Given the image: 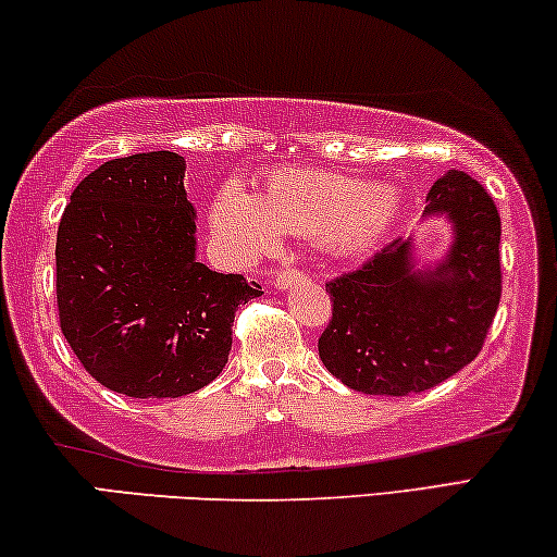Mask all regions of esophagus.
<instances>
[{
  "label": "esophagus",
  "mask_w": 557,
  "mask_h": 557,
  "mask_svg": "<svg viewBox=\"0 0 557 557\" xmlns=\"http://www.w3.org/2000/svg\"><path fill=\"white\" fill-rule=\"evenodd\" d=\"M306 281V273L298 271V269H284L278 271L276 276H273V286H276L278 290H288L290 286H298L304 284Z\"/></svg>",
  "instance_id": "34e87169"
}]
</instances>
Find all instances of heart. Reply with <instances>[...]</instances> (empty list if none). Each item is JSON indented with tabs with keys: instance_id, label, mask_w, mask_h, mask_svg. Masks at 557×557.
<instances>
[{
	"instance_id": "heart-1",
	"label": "heart",
	"mask_w": 557,
	"mask_h": 557,
	"mask_svg": "<svg viewBox=\"0 0 557 557\" xmlns=\"http://www.w3.org/2000/svg\"><path fill=\"white\" fill-rule=\"evenodd\" d=\"M399 214L395 187L304 168L271 172L261 195L230 180L209 205L214 239L236 263L269 257L281 232L313 236L327 251L352 257L385 239Z\"/></svg>"
}]
</instances>
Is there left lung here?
I'll return each instance as SVG.
<instances>
[{
  "label": "left lung",
  "instance_id": "left-lung-1",
  "mask_svg": "<svg viewBox=\"0 0 557 557\" xmlns=\"http://www.w3.org/2000/svg\"><path fill=\"white\" fill-rule=\"evenodd\" d=\"M424 219L449 230L426 261L417 236L385 246L325 284L333 318L318 341L331 375L364 395L424 392L476 358L500 300V216L484 187L449 170L426 195Z\"/></svg>",
  "mask_w": 557,
  "mask_h": 557
}]
</instances>
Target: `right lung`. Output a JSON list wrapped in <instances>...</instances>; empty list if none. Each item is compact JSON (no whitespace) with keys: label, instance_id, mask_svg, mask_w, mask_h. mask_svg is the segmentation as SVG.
<instances>
[{"label":"right lung","instance_id":"1","mask_svg":"<svg viewBox=\"0 0 557 557\" xmlns=\"http://www.w3.org/2000/svg\"><path fill=\"white\" fill-rule=\"evenodd\" d=\"M185 158H115L73 189L57 234L61 331L100 385L182 397L230 360L234 311L263 290L197 261Z\"/></svg>","mask_w":557,"mask_h":557}]
</instances>
